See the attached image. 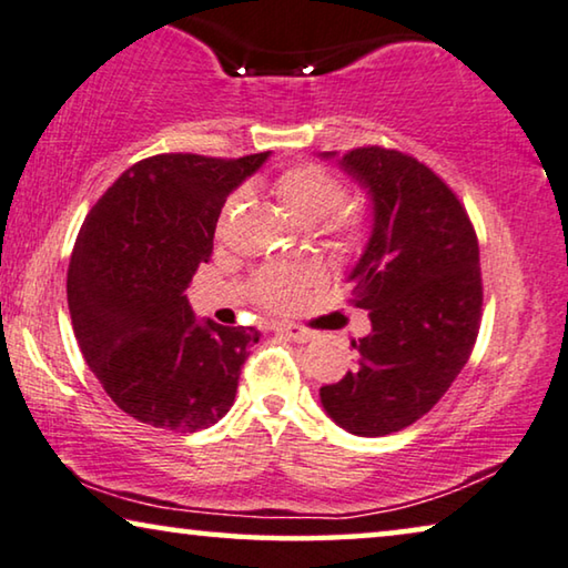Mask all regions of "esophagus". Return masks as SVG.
Wrapping results in <instances>:
<instances>
[{
  "label": "esophagus",
  "instance_id": "1",
  "mask_svg": "<svg viewBox=\"0 0 568 568\" xmlns=\"http://www.w3.org/2000/svg\"><path fill=\"white\" fill-rule=\"evenodd\" d=\"M276 331L282 333V335H286V338L297 341V343H307V341L315 338V333H312L310 327L297 325V323H278V325H276Z\"/></svg>",
  "mask_w": 568,
  "mask_h": 568
}]
</instances>
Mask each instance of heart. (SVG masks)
Listing matches in <instances>:
<instances>
[{
  "mask_svg": "<svg viewBox=\"0 0 568 568\" xmlns=\"http://www.w3.org/2000/svg\"><path fill=\"white\" fill-rule=\"evenodd\" d=\"M276 194L290 210V215L302 225H315L320 220H327L325 230L341 241H353L361 233V217L353 210H338L345 200V186L333 171H327L317 163H300V166L286 169L276 179ZM243 192L227 196L223 207L225 225L230 215L241 207ZM317 282V268L312 266H264L253 276L251 290L253 300L264 304L268 310L292 307L302 300V294Z\"/></svg>",
  "mask_w": 568,
  "mask_h": 568,
  "instance_id": "obj_1",
  "label": "heart"
}]
</instances>
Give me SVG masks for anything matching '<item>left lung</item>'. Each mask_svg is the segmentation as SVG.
I'll return each instance as SVG.
<instances>
[{
	"label": "left lung",
	"instance_id": "8db88e82",
	"mask_svg": "<svg viewBox=\"0 0 568 568\" xmlns=\"http://www.w3.org/2000/svg\"><path fill=\"white\" fill-rule=\"evenodd\" d=\"M338 163L372 196V237L348 276V302L368 310L372 333L351 343L356 372L323 386L320 402L348 433L376 438L430 413L471 356L479 241L450 186L413 155L366 145Z\"/></svg>",
	"mask_w": 568,
	"mask_h": 568
}]
</instances>
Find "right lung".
<instances>
[{"label":"right lung","mask_w":568,"mask_h":568,"mask_svg":"<svg viewBox=\"0 0 568 568\" xmlns=\"http://www.w3.org/2000/svg\"><path fill=\"white\" fill-rule=\"evenodd\" d=\"M266 159L151 155L106 189L79 230L65 278L73 335L135 420L194 433L233 407L261 333L196 320L184 292L212 256L227 194Z\"/></svg>","instance_id":"obj_1"}]
</instances>
